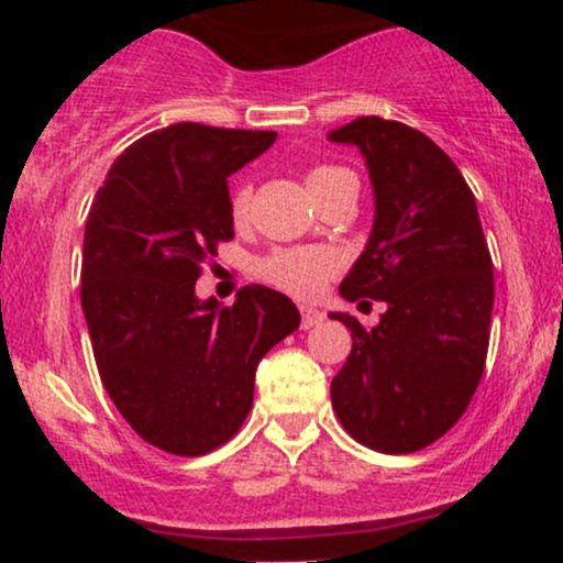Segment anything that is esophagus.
Returning a JSON list of instances; mask_svg holds the SVG:
<instances>
[{
	"mask_svg": "<svg viewBox=\"0 0 563 563\" xmlns=\"http://www.w3.org/2000/svg\"><path fill=\"white\" fill-rule=\"evenodd\" d=\"M322 320H325V314H322L320 309H312V307H301V328H303V331H309V328L320 325Z\"/></svg>",
	"mask_w": 563,
	"mask_h": 563,
	"instance_id": "esophagus-1",
	"label": "esophagus"
}]
</instances>
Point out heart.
Listing matches in <instances>:
<instances>
[{"label":"heart","mask_w":563,"mask_h":563,"mask_svg":"<svg viewBox=\"0 0 563 563\" xmlns=\"http://www.w3.org/2000/svg\"><path fill=\"white\" fill-rule=\"evenodd\" d=\"M341 172L346 169H339V166H314V169H309L307 174L309 190ZM249 206L251 190L249 187H238L230 200L232 222L241 224L243 219L249 217ZM256 273H260L264 283L286 290V294L296 296V299H312V296H318L322 286H325L328 277L335 273V260L333 254H328V251L322 249H280L264 256L260 267H256Z\"/></svg>","instance_id":"1"}]
</instances>
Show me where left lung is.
I'll list each match as a JSON object with an SVG mask.
<instances>
[{"label":"left lung","instance_id":"1","mask_svg":"<svg viewBox=\"0 0 563 563\" xmlns=\"http://www.w3.org/2000/svg\"><path fill=\"white\" fill-rule=\"evenodd\" d=\"M331 140L360 147L376 196L371 241L339 290L386 301L376 328L331 314L352 331V354L331 380L333 410L360 444L405 455L448 434L479 386L493 256L474 192L423 132L360 115Z\"/></svg>","mask_w":563,"mask_h":563}]
</instances>
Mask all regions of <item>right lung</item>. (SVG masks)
Listing matches in <instances>:
<instances>
[{"instance_id": "1", "label": "right lung", "mask_w": 563, "mask_h": 563, "mask_svg": "<svg viewBox=\"0 0 563 563\" xmlns=\"http://www.w3.org/2000/svg\"><path fill=\"white\" fill-rule=\"evenodd\" d=\"M275 132L172 124L126 147L84 228L81 309L102 386L137 434L172 455L217 450L254 405L264 354L299 328L267 286L232 307L200 301L196 280L232 241L228 177Z\"/></svg>"}]
</instances>
